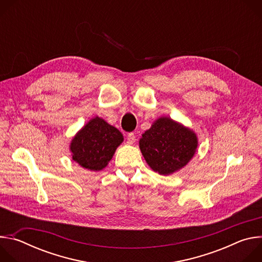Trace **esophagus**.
Returning <instances> with one entry per match:
<instances>
[{
    "label": "esophagus",
    "mask_w": 262,
    "mask_h": 262,
    "mask_svg": "<svg viewBox=\"0 0 262 262\" xmlns=\"http://www.w3.org/2000/svg\"><path fill=\"white\" fill-rule=\"evenodd\" d=\"M135 142H136V136H135V134H134V133H129V134L127 135V143L133 144V143H135Z\"/></svg>",
    "instance_id": "34e87169"
}]
</instances>
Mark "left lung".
Wrapping results in <instances>:
<instances>
[{
    "label": "left lung",
    "mask_w": 262,
    "mask_h": 262,
    "mask_svg": "<svg viewBox=\"0 0 262 262\" xmlns=\"http://www.w3.org/2000/svg\"><path fill=\"white\" fill-rule=\"evenodd\" d=\"M139 143L150 168L160 174L169 175L189 163L195 155L198 141L191 129L163 117L142 135Z\"/></svg>",
    "instance_id": "8db88e82"
}]
</instances>
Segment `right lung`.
Returning a JSON list of instances; mask_svg holds the SVG:
<instances>
[{
	"label": "right lung",
	"instance_id": "1",
	"mask_svg": "<svg viewBox=\"0 0 262 262\" xmlns=\"http://www.w3.org/2000/svg\"><path fill=\"white\" fill-rule=\"evenodd\" d=\"M122 134L101 118L89 121L71 141L72 159L91 171L103 169L122 143Z\"/></svg>",
	"mask_w": 262,
	"mask_h": 262
}]
</instances>
